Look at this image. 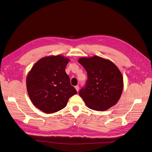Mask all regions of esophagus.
<instances>
[{
	"label": "esophagus",
	"instance_id": "34e87169",
	"mask_svg": "<svg viewBox=\"0 0 152 152\" xmlns=\"http://www.w3.org/2000/svg\"><path fill=\"white\" fill-rule=\"evenodd\" d=\"M75 89L76 90V91L78 92L79 91V86H75Z\"/></svg>",
	"mask_w": 152,
	"mask_h": 152
}]
</instances>
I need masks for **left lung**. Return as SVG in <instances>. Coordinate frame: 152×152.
Segmentation results:
<instances>
[{
	"instance_id": "1",
	"label": "left lung",
	"mask_w": 152,
	"mask_h": 152,
	"mask_svg": "<svg viewBox=\"0 0 152 152\" xmlns=\"http://www.w3.org/2000/svg\"><path fill=\"white\" fill-rule=\"evenodd\" d=\"M87 72L88 79L79 96L87 106L96 111H105L115 105L122 93V75L111 61L98 56L78 59Z\"/></svg>"
}]
</instances>
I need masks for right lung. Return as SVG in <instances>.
<instances>
[{
    "label": "right lung",
    "mask_w": 152,
    "mask_h": 152,
    "mask_svg": "<svg viewBox=\"0 0 152 152\" xmlns=\"http://www.w3.org/2000/svg\"><path fill=\"white\" fill-rule=\"evenodd\" d=\"M70 61L61 55L39 59L26 79V89L33 105L45 113H53L65 108L69 98L76 94L65 67Z\"/></svg>",
    "instance_id": "add662e5"
}]
</instances>
